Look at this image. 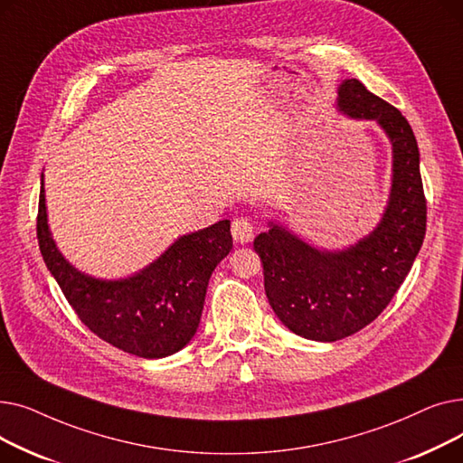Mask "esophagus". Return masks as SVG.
Segmentation results:
<instances>
[{
    "instance_id": "1",
    "label": "esophagus",
    "mask_w": 463,
    "mask_h": 463,
    "mask_svg": "<svg viewBox=\"0 0 463 463\" xmlns=\"http://www.w3.org/2000/svg\"><path fill=\"white\" fill-rule=\"evenodd\" d=\"M231 232L238 244H248V241L253 238L255 227L248 217H236L231 225Z\"/></svg>"
}]
</instances>
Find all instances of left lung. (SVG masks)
I'll return each mask as SVG.
<instances>
[{
	"label": "left lung",
	"instance_id": "8db88e82",
	"mask_svg": "<svg viewBox=\"0 0 463 463\" xmlns=\"http://www.w3.org/2000/svg\"><path fill=\"white\" fill-rule=\"evenodd\" d=\"M337 93L339 109L377 119L392 140L394 178L381 225L339 253L313 250L278 225L253 241L274 313L288 330L315 342H337L375 321L398 293L426 234L420 156L409 121L356 79Z\"/></svg>",
	"mask_w": 463,
	"mask_h": 463
}]
</instances>
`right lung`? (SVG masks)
I'll use <instances>...</instances> for the list:
<instances>
[{"mask_svg": "<svg viewBox=\"0 0 463 463\" xmlns=\"http://www.w3.org/2000/svg\"><path fill=\"white\" fill-rule=\"evenodd\" d=\"M37 240L48 270L79 319L103 342L140 358L180 351L197 332L208 279L232 248L231 222L182 236L156 262L124 281L77 272L60 255L46 225L41 184Z\"/></svg>", "mask_w": 463, "mask_h": 463, "instance_id": "right-lung-1", "label": "right lung"}]
</instances>
